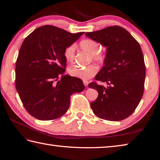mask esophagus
Returning a JSON list of instances; mask_svg holds the SVG:
<instances>
[{
  "instance_id": "esophagus-1",
  "label": "esophagus",
  "mask_w": 160,
  "mask_h": 160,
  "mask_svg": "<svg viewBox=\"0 0 160 160\" xmlns=\"http://www.w3.org/2000/svg\"><path fill=\"white\" fill-rule=\"evenodd\" d=\"M83 84H84L85 86L87 87V86L88 85V84H89V82L87 81H83Z\"/></svg>"
}]
</instances>
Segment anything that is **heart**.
Wrapping results in <instances>:
<instances>
[{"label":"heart","mask_w":160,"mask_h":160,"mask_svg":"<svg viewBox=\"0 0 160 160\" xmlns=\"http://www.w3.org/2000/svg\"><path fill=\"white\" fill-rule=\"evenodd\" d=\"M81 49L90 54V60L99 65L103 64L106 59V52L103 51L98 50L99 45L96 41L91 38H85L79 42ZM75 55V46L73 44L66 47L63 51V56L65 60L72 62L74 61ZM98 71V68L95 65L91 64L85 67L73 66L69 69V74L74 77H77L84 81L88 80L94 77Z\"/></svg>","instance_id":"1"}]
</instances>
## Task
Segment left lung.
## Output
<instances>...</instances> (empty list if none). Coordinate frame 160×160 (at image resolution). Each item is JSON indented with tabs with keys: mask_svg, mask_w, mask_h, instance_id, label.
<instances>
[{
	"mask_svg": "<svg viewBox=\"0 0 160 160\" xmlns=\"http://www.w3.org/2000/svg\"><path fill=\"white\" fill-rule=\"evenodd\" d=\"M85 35L107 47L104 66L95 77L107 87L96 81L88 85L99 93L91 103L93 112L101 119L115 122L128 118L144 91L146 65L140 45L127 30L117 25Z\"/></svg>",
	"mask_w": 160,
	"mask_h": 160,
	"instance_id": "1",
	"label": "left lung"
}]
</instances>
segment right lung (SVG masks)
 I'll use <instances>...</instances> for the list:
<instances>
[{"label": "right lung", "mask_w": 160, "mask_h": 160, "mask_svg": "<svg viewBox=\"0 0 160 160\" xmlns=\"http://www.w3.org/2000/svg\"><path fill=\"white\" fill-rule=\"evenodd\" d=\"M84 34L52 25L38 27L22 42L15 66V86L27 112L39 120L61 117L70 97L85 89L83 81L65 75V48Z\"/></svg>", "instance_id": "right-lung-1"}]
</instances>
